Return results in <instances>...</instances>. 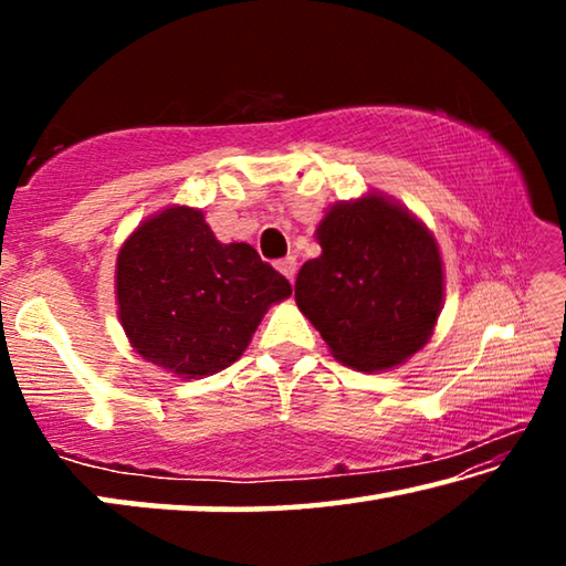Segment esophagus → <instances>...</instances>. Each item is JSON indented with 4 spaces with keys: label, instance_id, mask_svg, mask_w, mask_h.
<instances>
[{
    "label": "esophagus",
    "instance_id": "esophagus-1",
    "mask_svg": "<svg viewBox=\"0 0 566 566\" xmlns=\"http://www.w3.org/2000/svg\"><path fill=\"white\" fill-rule=\"evenodd\" d=\"M276 270H280V272L286 276V280L294 282V276H296V260H294V256H286V260L276 262Z\"/></svg>",
    "mask_w": 566,
    "mask_h": 566
}]
</instances>
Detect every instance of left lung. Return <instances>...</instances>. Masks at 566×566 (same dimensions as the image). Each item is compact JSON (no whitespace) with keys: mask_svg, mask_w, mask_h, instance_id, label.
I'll list each match as a JSON object with an SVG mask.
<instances>
[{"mask_svg":"<svg viewBox=\"0 0 566 566\" xmlns=\"http://www.w3.org/2000/svg\"><path fill=\"white\" fill-rule=\"evenodd\" d=\"M317 242L322 254L302 264L294 300L334 357L379 371L424 347L444 304L442 256L424 222L369 191L334 205Z\"/></svg>","mask_w":566,"mask_h":566,"instance_id":"left-lung-1","label":"left lung"}]
</instances>
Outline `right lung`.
Listing matches in <instances>:
<instances>
[{
	"mask_svg": "<svg viewBox=\"0 0 566 566\" xmlns=\"http://www.w3.org/2000/svg\"><path fill=\"white\" fill-rule=\"evenodd\" d=\"M119 322L142 359L181 379L242 357L290 282L244 242L222 244L202 209L171 205L127 237L114 272Z\"/></svg>",
	"mask_w": 566,
	"mask_h": 566,
	"instance_id": "right-lung-1",
	"label": "right lung"
}]
</instances>
